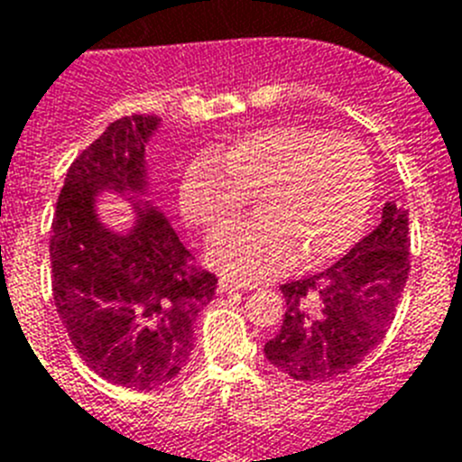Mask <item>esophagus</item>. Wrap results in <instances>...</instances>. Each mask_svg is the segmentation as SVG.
I'll return each instance as SVG.
<instances>
[{"instance_id": "obj_1", "label": "esophagus", "mask_w": 462, "mask_h": 462, "mask_svg": "<svg viewBox=\"0 0 462 462\" xmlns=\"http://www.w3.org/2000/svg\"><path fill=\"white\" fill-rule=\"evenodd\" d=\"M217 289L219 291H243V289H247V284H240V282H236V280H228V277H222V280H219V284H217Z\"/></svg>"}]
</instances>
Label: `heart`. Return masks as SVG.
Wrapping results in <instances>:
<instances>
[{
	"label": "heart",
	"instance_id": "b5f03b06",
	"mask_svg": "<svg viewBox=\"0 0 462 462\" xmlns=\"http://www.w3.org/2000/svg\"><path fill=\"white\" fill-rule=\"evenodd\" d=\"M247 196L256 217L219 231L206 256L224 275L259 282L291 266L298 252L305 263H321L356 243L373 208V157L352 136L268 126L191 159L180 210L212 234L238 217Z\"/></svg>",
	"mask_w": 462,
	"mask_h": 462
}]
</instances>
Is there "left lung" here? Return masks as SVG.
Segmentation results:
<instances>
[{
    "mask_svg": "<svg viewBox=\"0 0 462 462\" xmlns=\"http://www.w3.org/2000/svg\"><path fill=\"white\" fill-rule=\"evenodd\" d=\"M410 273V212L386 203L382 222L337 263L282 284L287 312L268 361L298 382L352 370L383 340Z\"/></svg>",
    "mask_w": 462,
    "mask_h": 462,
    "instance_id": "8db88e82",
    "label": "left lung"
}]
</instances>
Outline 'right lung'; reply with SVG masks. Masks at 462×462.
Returning <instances> with one entry per match:
<instances>
[{
    "mask_svg": "<svg viewBox=\"0 0 462 462\" xmlns=\"http://www.w3.org/2000/svg\"><path fill=\"white\" fill-rule=\"evenodd\" d=\"M154 116L110 122L73 159L57 196L51 236L52 298L73 349L94 373L125 389L164 386L191 356L196 317L217 277L194 261L164 215L134 201L132 234L97 219L104 189H145V143Z\"/></svg>",
    "mask_w": 462,
    "mask_h": 462,
    "instance_id": "add662e5",
    "label": "right lung"
}]
</instances>
